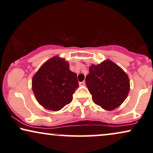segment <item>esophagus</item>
I'll return each instance as SVG.
<instances>
[{
  "label": "esophagus",
  "mask_w": 153,
  "mask_h": 153,
  "mask_svg": "<svg viewBox=\"0 0 153 153\" xmlns=\"http://www.w3.org/2000/svg\"><path fill=\"white\" fill-rule=\"evenodd\" d=\"M79 85H80V86L85 85V81H82V82H79Z\"/></svg>",
  "instance_id": "34e87169"
}]
</instances>
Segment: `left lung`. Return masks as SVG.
Returning <instances> with one entry per match:
<instances>
[{
    "label": "left lung",
    "mask_w": 153,
    "mask_h": 153,
    "mask_svg": "<svg viewBox=\"0 0 153 153\" xmlns=\"http://www.w3.org/2000/svg\"><path fill=\"white\" fill-rule=\"evenodd\" d=\"M85 83L94 103L111 111L119 107L128 96L130 82L124 71L110 60L92 65Z\"/></svg>",
    "instance_id": "left-lung-1"
}]
</instances>
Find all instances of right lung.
I'll return each mask as SVG.
<instances>
[{"label": "right lung", "mask_w": 153, "mask_h": 153, "mask_svg": "<svg viewBox=\"0 0 153 153\" xmlns=\"http://www.w3.org/2000/svg\"><path fill=\"white\" fill-rule=\"evenodd\" d=\"M78 85L76 73L70 71L68 63L59 56L48 60L32 78L36 100L52 111H59L71 103Z\"/></svg>", "instance_id": "1"}]
</instances>
